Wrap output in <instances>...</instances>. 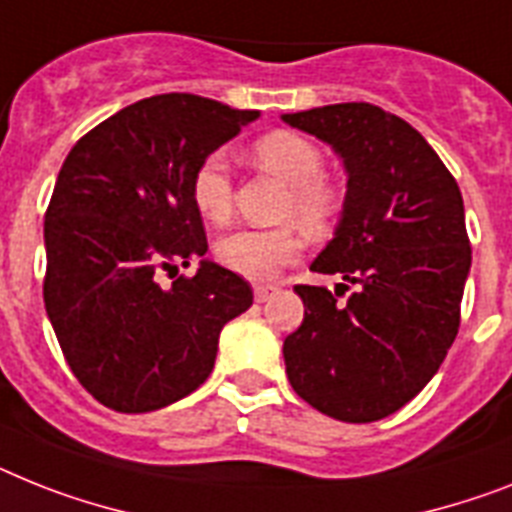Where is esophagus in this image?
I'll return each mask as SVG.
<instances>
[{"label": "esophagus", "instance_id": "obj_1", "mask_svg": "<svg viewBox=\"0 0 512 512\" xmlns=\"http://www.w3.org/2000/svg\"><path fill=\"white\" fill-rule=\"evenodd\" d=\"M274 293H280V285H274V282H256V285H253V298L259 303L269 301Z\"/></svg>", "mask_w": 512, "mask_h": 512}]
</instances>
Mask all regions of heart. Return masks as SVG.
Returning a JSON list of instances; mask_svg holds the SVG:
<instances>
[{
	"label": "heart",
	"mask_w": 512,
	"mask_h": 512,
	"mask_svg": "<svg viewBox=\"0 0 512 512\" xmlns=\"http://www.w3.org/2000/svg\"><path fill=\"white\" fill-rule=\"evenodd\" d=\"M251 154L259 167L290 183L285 214L308 227H324L342 206L340 188L324 177V154L314 141L290 130H274L253 141ZM193 209L211 222L225 225L232 214V180L222 154H209L190 177ZM303 251V235L295 227L274 230H238L219 240L214 253L230 272L248 280H266L293 264Z\"/></svg>",
	"instance_id": "obj_1"
}]
</instances>
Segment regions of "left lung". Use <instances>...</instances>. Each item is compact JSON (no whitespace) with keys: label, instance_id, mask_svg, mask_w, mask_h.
Returning <instances> with one entry per match:
<instances>
[{"label":"left lung","instance_id":"8db88e82","mask_svg":"<svg viewBox=\"0 0 512 512\" xmlns=\"http://www.w3.org/2000/svg\"><path fill=\"white\" fill-rule=\"evenodd\" d=\"M282 120L342 156L340 227L311 269L340 274L343 294L354 285L345 304L336 290L295 285L306 314L282 345L287 379L337 421H379L424 390L458 335L471 269L463 196L398 114L348 101Z\"/></svg>","mask_w":512,"mask_h":512}]
</instances>
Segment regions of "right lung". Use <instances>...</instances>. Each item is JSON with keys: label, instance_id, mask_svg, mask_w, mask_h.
<instances>
[{"label": "right lung", "instance_id": "add662e5", "mask_svg": "<svg viewBox=\"0 0 512 512\" xmlns=\"http://www.w3.org/2000/svg\"><path fill=\"white\" fill-rule=\"evenodd\" d=\"M259 117L193 94L141 99L75 143L44 219V303L75 379L117 413L164 408L214 369L219 332L253 303L209 251L190 201L198 162Z\"/></svg>", "mask_w": 512, "mask_h": 512}]
</instances>
